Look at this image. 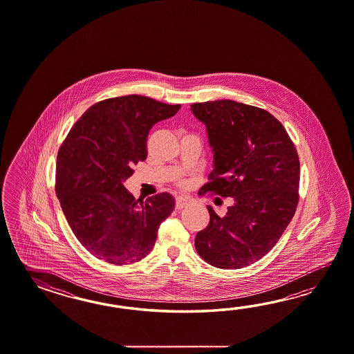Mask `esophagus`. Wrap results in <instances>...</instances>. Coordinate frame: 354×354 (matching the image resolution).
Returning a JSON list of instances; mask_svg holds the SVG:
<instances>
[{"label":"esophagus","mask_w":354,"mask_h":354,"mask_svg":"<svg viewBox=\"0 0 354 354\" xmlns=\"http://www.w3.org/2000/svg\"><path fill=\"white\" fill-rule=\"evenodd\" d=\"M189 201H191V200H189L188 197H186V196H178V197L176 198V209L180 210V209L186 207L188 203H189Z\"/></svg>","instance_id":"esophagus-1"}]
</instances>
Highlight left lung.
I'll use <instances>...</instances> for the list:
<instances>
[{
  "label": "left lung",
  "instance_id": "left-lung-1",
  "mask_svg": "<svg viewBox=\"0 0 354 354\" xmlns=\"http://www.w3.org/2000/svg\"><path fill=\"white\" fill-rule=\"evenodd\" d=\"M206 125L214 169L198 195L232 197L220 218L207 206L210 223L196 234L205 262L224 270L253 264L279 241L299 203L300 160L291 138L273 115L232 100L191 105Z\"/></svg>",
  "mask_w": 354,
  "mask_h": 354
}]
</instances>
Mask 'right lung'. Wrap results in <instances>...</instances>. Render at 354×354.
<instances>
[{"mask_svg": "<svg viewBox=\"0 0 354 354\" xmlns=\"http://www.w3.org/2000/svg\"><path fill=\"white\" fill-rule=\"evenodd\" d=\"M180 107L140 95L107 98L91 106L60 145L55 194L75 238L92 256L124 266L151 253L159 225L174 211V196L136 200L122 183L147 158L153 125Z\"/></svg>", "mask_w": 354, "mask_h": 354, "instance_id": "add662e5", "label": "right lung"}]
</instances>
